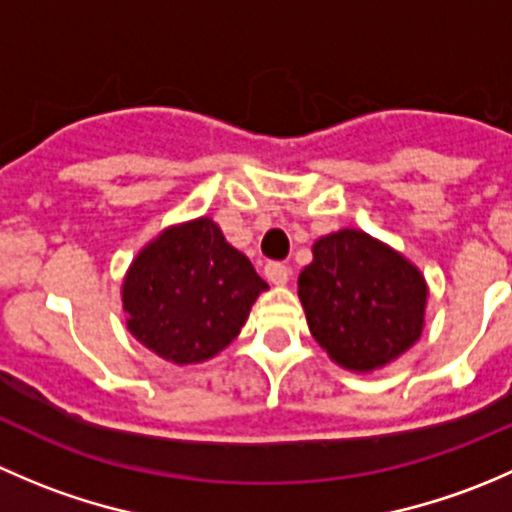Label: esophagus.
Wrapping results in <instances>:
<instances>
[{"label": "esophagus", "mask_w": 512, "mask_h": 512, "mask_svg": "<svg viewBox=\"0 0 512 512\" xmlns=\"http://www.w3.org/2000/svg\"><path fill=\"white\" fill-rule=\"evenodd\" d=\"M265 277H267V282H272V285H287L289 267L282 265V262H267Z\"/></svg>", "instance_id": "obj_1"}]
</instances>
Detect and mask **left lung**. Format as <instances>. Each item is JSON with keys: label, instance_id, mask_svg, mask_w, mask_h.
I'll return each mask as SVG.
<instances>
[{"label": "left lung", "instance_id": "obj_1", "mask_svg": "<svg viewBox=\"0 0 512 512\" xmlns=\"http://www.w3.org/2000/svg\"><path fill=\"white\" fill-rule=\"evenodd\" d=\"M297 292L312 337L349 371L391 364L418 342L428 287L418 267L366 232L319 237Z\"/></svg>", "mask_w": 512, "mask_h": 512}]
</instances>
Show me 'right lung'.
Returning a JSON list of instances; mask_svg holds the SVG:
<instances>
[{"label":"right lung","mask_w":512,"mask_h":512,"mask_svg":"<svg viewBox=\"0 0 512 512\" xmlns=\"http://www.w3.org/2000/svg\"><path fill=\"white\" fill-rule=\"evenodd\" d=\"M267 282L210 218L163 230L148 242L121 287L128 332L173 364L223 352Z\"/></svg>","instance_id":"obj_1"}]
</instances>
